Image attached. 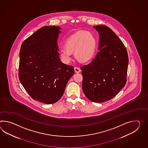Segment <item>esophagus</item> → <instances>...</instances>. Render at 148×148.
Segmentation results:
<instances>
[{
    "mask_svg": "<svg viewBox=\"0 0 148 148\" xmlns=\"http://www.w3.org/2000/svg\"><path fill=\"white\" fill-rule=\"evenodd\" d=\"M74 70H75V72L76 73H79L81 72V69L79 67H74Z\"/></svg>",
    "mask_w": 148,
    "mask_h": 148,
    "instance_id": "34e87169",
    "label": "esophagus"
}]
</instances>
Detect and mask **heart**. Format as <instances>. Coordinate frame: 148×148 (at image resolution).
<instances>
[{
	"instance_id": "obj_1",
	"label": "heart",
	"mask_w": 148,
	"mask_h": 148,
	"mask_svg": "<svg viewBox=\"0 0 148 148\" xmlns=\"http://www.w3.org/2000/svg\"><path fill=\"white\" fill-rule=\"evenodd\" d=\"M65 46L59 50V56L62 62L69 63L74 51V56L79 62H86L95 55L98 41L96 36L91 32L79 31L66 39Z\"/></svg>"
}]
</instances>
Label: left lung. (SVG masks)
Instances as JSON below:
<instances>
[{"instance_id": "8db88e82", "label": "left lung", "mask_w": 148, "mask_h": 148, "mask_svg": "<svg viewBox=\"0 0 148 148\" xmlns=\"http://www.w3.org/2000/svg\"><path fill=\"white\" fill-rule=\"evenodd\" d=\"M93 27L99 35V51L91 62L81 67L82 89L92 102H105L125 86L128 54L123 43L109 27L96 25Z\"/></svg>"}]
</instances>
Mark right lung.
Instances as JSON below:
<instances>
[{"mask_svg": "<svg viewBox=\"0 0 148 148\" xmlns=\"http://www.w3.org/2000/svg\"><path fill=\"white\" fill-rule=\"evenodd\" d=\"M59 26L41 27L23 42L20 52L18 76L32 98L52 104L62 98L74 74L73 66L59 58L57 40Z\"/></svg>", "mask_w": 148, "mask_h": 148, "instance_id": "obj_1", "label": "right lung"}]
</instances>
